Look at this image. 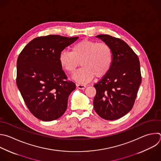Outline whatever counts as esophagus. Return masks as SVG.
<instances>
[{"instance_id":"1","label":"esophagus","mask_w":161,"mask_h":161,"mask_svg":"<svg viewBox=\"0 0 161 161\" xmlns=\"http://www.w3.org/2000/svg\"><path fill=\"white\" fill-rule=\"evenodd\" d=\"M76 86H77V88H79V89H85V88H86V86L85 85H81V84H78L77 85H76Z\"/></svg>"}]
</instances>
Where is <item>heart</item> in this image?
Wrapping results in <instances>:
<instances>
[{"instance_id":"1","label":"heart","mask_w":161,"mask_h":161,"mask_svg":"<svg viewBox=\"0 0 161 161\" xmlns=\"http://www.w3.org/2000/svg\"><path fill=\"white\" fill-rule=\"evenodd\" d=\"M59 61L69 73H75L81 62L83 68L73 78L78 83L85 84L94 76L102 78L109 71L113 61V51L105 42L85 38L75 43L71 51L61 52Z\"/></svg>"}]
</instances>
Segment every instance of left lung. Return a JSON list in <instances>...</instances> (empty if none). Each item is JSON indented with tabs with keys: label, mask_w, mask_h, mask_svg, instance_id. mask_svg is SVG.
Returning <instances> with one entry per match:
<instances>
[{
	"label": "left lung",
	"mask_w": 161,
	"mask_h": 161,
	"mask_svg": "<svg viewBox=\"0 0 161 161\" xmlns=\"http://www.w3.org/2000/svg\"><path fill=\"white\" fill-rule=\"evenodd\" d=\"M96 36L111 46L113 61L109 71L94 84L93 108L102 118L115 120L126 115L134 105L142 82L140 61L123 40L109 35Z\"/></svg>",
	"instance_id": "obj_1"
}]
</instances>
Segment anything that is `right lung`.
Masks as SVG:
<instances>
[{
  "label": "right lung",
  "mask_w": 161,
  "mask_h": 161,
  "mask_svg": "<svg viewBox=\"0 0 161 161\" xmlns=\"http://www.w3.org/2000/svg\"><path fill=\"white\" fill-rule=\"evenodd\" d=\"M78 38L57 35L38 36L19 53L16 84L30 112L38 119L56 120L67 109L68 97L76 85L68 80L59 56Z\"/></svg>",
  "instance_id": "right-lung-1"
}]
</instances>
